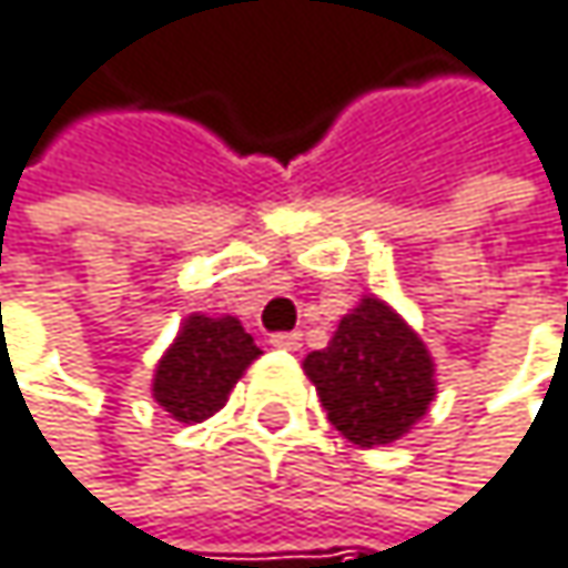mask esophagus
Here are the masks:
<instances>
[{"label":"esophagus","mask_w":568,"mask_h":568,"mask_svg":"<svg viewBox=\"0 0 568 568\" xmlns=\"http://www.w3.org/2000/svg\"><path fill=\"white\" fill-rule=\"evenodd\" d=\"M301 331H281V334H271V347H281V351H301Z\"/></svg>","instance_id":"esophagus-1"}]
</instances>
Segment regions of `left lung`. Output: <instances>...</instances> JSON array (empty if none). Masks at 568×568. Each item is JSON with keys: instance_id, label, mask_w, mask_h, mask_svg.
I'll return each instance as SVG.
<instances>
[{"instance_id": "8db88e82", "label": "left lung", "mask_w": 568, "mask_h": 568, "mask_svg": "<svg viewBox=\"0 0 568 568\" xmlns=\"http://www.w3.org/2000/svg\"><path fill=\"white\" fill-rule=\"evenodd\" d=\"M327 420L357 446H387L410 433L436 397L433 357L420 334L381 297H364L324 351L307 354Z\"/></svg>"}]
</instances>
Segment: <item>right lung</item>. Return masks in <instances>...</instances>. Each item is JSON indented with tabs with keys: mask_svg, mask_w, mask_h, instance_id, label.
Listing matches in <instances>:
<instances>
[{
	"mask_svg": "<svg viewBox=\"0 0 568 568\" xmlns=\"http://www.w3.org/2000/svg\"><path fill=\"white\" fill-rule=\"evenodd\" d=\"M257 357L261 347L237 317L191 314L154 367L151 397L178 424H201L227 404V394Z\"/></svg>",
	"mask_w": 568,
	"mask_h": 568,
	"instance_id": "right-lung-1",
	"label": "right lung"
}]
</instances>
